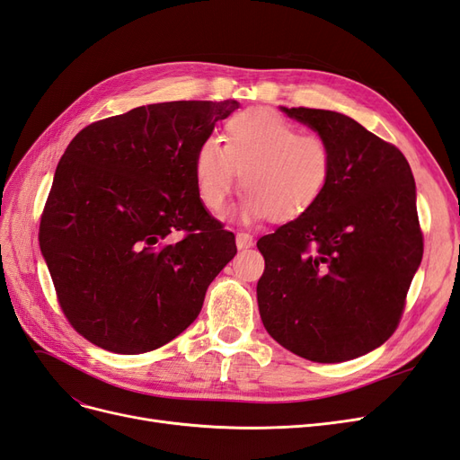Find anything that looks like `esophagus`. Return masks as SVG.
I'll return each mask as SVG.
<instances>
[{"label":"esophagus","mask_w":460,"mask_h":460,"mask_svg":"<svg viewBox=\"0 0 460 460\" xmlns=\"http://www.w3.org/2000/svg\"><path fill=\"white\" fill-rule=\"evenodd\" d=\"M235 245H238V249H247L253 245V238L247 232H238L235 234Z\"/></svg>","instance_id":"34e87169"}]
</instances>
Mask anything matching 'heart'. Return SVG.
<instances>
[{
    "instance_id": "heart-1",
    "label": "heart",
    "mask_w": 460,
    "mask_h": 460,
    "mask_svg": "<svg viewBox=\"0 0 460 460\" xmlns=\"http://www.w3.org/2000/svg\"><path fill=\"white\" fill-rule=\"evenodd\" d=\"M242 217L286 222L324 196L333 174V149L324 136L303 132L269 109H245L225 122L222 144L205 140L193 159L198 196L222 215L238 182Z\"/></svg>"
}]
</instances>
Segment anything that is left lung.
Instances as JSON below:
<instances>
[{
	"instance_id": "left-lung-1",
	"label": "left lung",
	"mask_w": 460,
	"mask_h": 460,
	"mask_svg": "<svg viewBox=\"0 0 460 460\" xmlns=\"http://www.w3.org/2000/svg\"><path fill=\"white\" fill-rule=\"evenodd\" d=\"M333 149V174L307 213L257 242L259 313L270 336L314 363H343L397 330L424 253L405 155L336 111L291 107Z\"/></svg>"
}]
</instances>
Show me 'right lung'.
Listing matches in <instances>:
<instances>
[{
  "mask_svg": "<svg viewBox=\"0 0 460 460\" xmlns=\"http://www.w3.org/2000/svg\"><path fill=\"white\" fill-rule=\"evenodd\" d=\"M238 102H169L82 128L58 164L40 220L59 307L102 349H159L198 318L207 288L238 253L207 213L198 147Z\"/></svg>",
  "mask_w": 460,
  "mask_h": 460,
  "instance_id": "obj_1",
  "label": "right lung"
}]
</instances>
